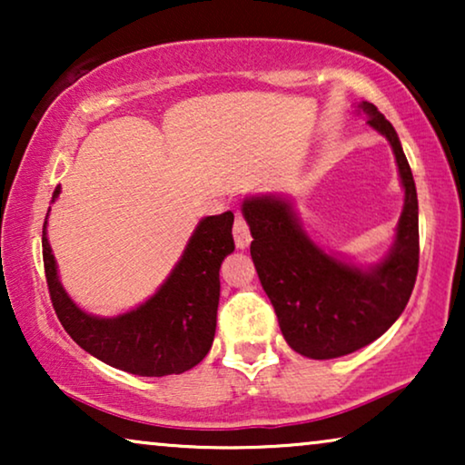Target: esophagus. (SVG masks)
<instances>
[{
	"label": "esophagus",
	"mask_w": 465,
	"mask_h": 465,
	"mask_svg": "<svg viewBox=\"0 0 465 465\" xmlns=\"http://www.w3.org/2000/svg\"><path fill=\"white\" fill-rule=\"evenodd\" d=\"M232 234H234V243H237L239 250H245V247L252 243L250 226H247V222H245L243 215H237V218H234Z\"/></svg>",
	"instance_id": "34e87169"
}]
</instances>
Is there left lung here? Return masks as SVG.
Returning a JSON list of instances; mask_svg holds the SVG:
<instances>
[{
  "mask_svg": "<svg viewBox=\"0 0 465 465\" xmlns=\"http://www.w3.org/2000/svg\"><path fill=\"white\" fill-rule=\"evenodd\" d=\"M368 124L387 137L404 188V209L391 252L371 269L347 264L311 241L290 201L252 196L243 215L252 260L271 298L283 339L311 360H332L371 345L402 315L419 269V205L398 133L368 101L358 105Z\"/></svg>",
  "mask_w": 465,
  "mask_h": 465,
  "instance_id": "8db88e82",
  "label": "left lung"
}]
</instances>
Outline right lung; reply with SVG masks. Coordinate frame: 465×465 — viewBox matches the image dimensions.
Masks as SVG:
<instances>
[{
  "mask_svg": "<svg viewBox=\"0 0 465 465\" xmlns=\"http://www.w3.org/2000/svg\"><path fill=\"white\" fill-rule=\"evenodd\" d=\"M59 193L56 186L53 203ZM46 222L42 256L50 301L65 332L84 351L139 377L182 374L205 358L215 336L220 266L234 250L232 212L203 218L167 282L143 304L118 317L88 315L67 296L56 275Z\"/></svg>",
  "mask_w": 465,
  "mask_h": 465,
  "instance_id": "add662e5",
  "label": "right lung"
}]
</instances>
